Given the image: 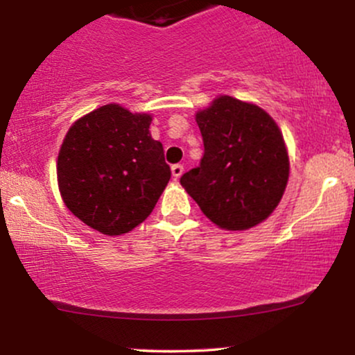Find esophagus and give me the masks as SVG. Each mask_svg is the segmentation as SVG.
Wrapping results in <instances>:
<instances>
[{"label": "esophagus", "instance_id": "obj_1", "mask_svg": "<svg viewBox=\"0 0 355 355\" xmlns=\"http://www.w3.org/2000/svg\"><path fill=\"white\" fill-rule=\"evenodd\" d=\"M182 173H183V165H180V164L172 165V175L175 178H180Z\"/></svg>", "mask_w": 355, "mask_h": 355}]
</instances>
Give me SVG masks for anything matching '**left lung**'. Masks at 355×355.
Returning <instances> with one entry per match:
<instances>
[{
  "instance_id": "1",
  "label": "left lung",
  "mask_w": 355,
  "mask_h": 355,
  "mask_svg": "<svg viewBox=\"0 0 355 355\" xmlns=\"http://www.w3.org/2000/svg\"><path fill=\"white\" fill-rule=\"evenodd\" d=\"M203 140L200 165L180 183L211 222L247 230L263 222L282 198L288 155L279 126L262 108L220 96L197 113Z\"/></svg>"
}]
</instances>
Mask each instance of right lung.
I'll use <instances>...</instances> for the list:
<instances>
[{"label": "right lung", "instance_id": "obj_1", "mask_svg": "<svg viewBox=\"0 0 355 355\" xmlns=\"http://www.w3.org/2000/svg\"><path fill=\"white\" fill-rule=\"evenodd\" d=\"M152 116L105 105L68 130L58 155V185L75 217L105 235L135 229L170 180Z\"/></svg>", "mask_w": 355, "mask_h": 355}]
</instances>
